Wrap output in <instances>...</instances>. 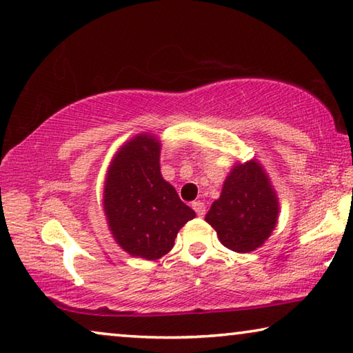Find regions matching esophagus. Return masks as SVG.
I'll list each match as a JSON object with an SVG mask.
<instances>
[{
    "label": "esophagus",
    "instance_id": "obj_1",
    "mask_svg": "<svg viewBox=\"0 0 353 353\" xmlns=\"http://www.w3.org/2000/svg\"><path fill=\"white\" fill-rule=\"evenodd\" d=\"M192 207H193V210L196 212L198 216H204L205 215V205H204V203H201V201H194V203L192 204Z\"/></svg>",
    "mask_w": 353,
    "mask_h": 353
}]
</instances>
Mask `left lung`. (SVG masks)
<instances>
[{
	"label": "left lung",
	"instance_id": "1",
	"mask_svg": "<svg viewBox=\"0 0 353 353\" xmlns=\"http://www.w3.org/2000/svg\"><path fill=\"white\" fill-rule=\"evenodd\" d=\"M278 212V198L270 179L256 160H250L232 168L220 198L207 212L205 221L215 229L226 248L250 253L270 237Z\"/></svg>",
	"mask_w": 353,
	"mask_h": 353
}]
</instances>
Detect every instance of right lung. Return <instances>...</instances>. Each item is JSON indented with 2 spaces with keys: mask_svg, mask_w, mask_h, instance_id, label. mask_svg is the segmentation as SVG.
<instances>
[{
  "mask_svg": "<svg viewBox=\"0 0 353 353\" xmlns=\"http://www.w3.org/2000/svg\"><path fill=\"white\" fill-rule=\"evenodd\" d=\"M103 209L119 247L155 261L174 247L179 229L196 216L160 174V143L141 133L125 143L108 168Z\"/></svg>",
  "mask_w": 353,
  "mask_h": 353,
  "instance_id": "right-lung-1",
  "label": "right lung"
}]
</instances>
